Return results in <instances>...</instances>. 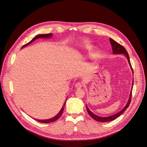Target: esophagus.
<instances>
[{"label":"esophagus","instance_id":"obj_1","mask_svg":"<svg viewBox=\"0 0 147 147\" xmlns=\"http://www.w3.org/2000/svg\"><path fill=\"white\" fill-rule=\"evenodd\" d=\"M83 86V84L81 82H78L76 84H75V88H77V89H80V88H82Z\"/></svg>","mask_w":147,"mask_h":147}]
</instances>
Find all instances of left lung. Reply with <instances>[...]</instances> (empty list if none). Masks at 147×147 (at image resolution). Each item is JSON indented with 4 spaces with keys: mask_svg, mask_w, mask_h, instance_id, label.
<instances>
[{
    "mask_svg": "<svg viewBox=\"0 0 147 147\" xmlns=\"http://www.w3.org/2000/svg\"><path fill=\"white\" fill-rule=\"evenodd\" d=\"M110 41L111 45H112L113 53H114V54H124V55L126 56V57L127 58V60H128V62H129V65L131 66V63H130L129 57V55H128V53H127L126 50L125 49V48H124L123 46H122L121 45H120V44L118 43V42L113 40L112 38H110ZM131 69H132V66H131ZM132 72H133V70H132ZM133 84H134V81L132 82V87H133ZM131 98H132V91H131V92L130 94L129 99L128 102L127 103L126 105L125 106V107H124L122 110L120 111V112L117 113V114L113 115H112V116H110V117H100L97 116V115H96L95 114L93 113L92 112H91L90 110L88 108L87 106H86V110H87V112H88V114L90 115L91 117L94 119H95L96 121H97L107 122V121H113V120H114L115 119H116L118 117H119L120 115H121L124 112V111H125L127 109V108L128 107L129 105V104L131 103Z\"/></svg>",
    "mask_w": 147,
    "mask_h": 147,
    "instance_id": "obj_1",
    "label": "left lung"
}]
</instances>
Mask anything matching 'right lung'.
Masks as SVG:
<instances>
[{
    "instance_id": "obj_1",
    "label": "right lung",
    "mask_w": 147,
    "mask_h": 147,
    "mask_svg": "<svg viewBox=\"0 0 147 147\" xmlns=\"http://www.w3.org/2000/svg\"><path fill=\"white\" fill-rule=\"evenodd\" d=\"M51 35H52V34H51V33H50V34H40V35H37L36 37H35L32 40L30 41L29 43L25 44L24 45H23V47H22V48H23V47H26V46L28 45L29 44H30V43H32V42H34V41L35 40H36V39H37V38H49V37H51ZM64 105H65V104H64ZM64 108V107H63L62 108V109L61 110L59 113L58 114H57L56 117H53V118H51V119H34L36 120V121H38V122H41V123H49L54 122V121H56V120L60 118V117L61 116L62 114H63V113Z\"/></svg>"
}]
</instances>
